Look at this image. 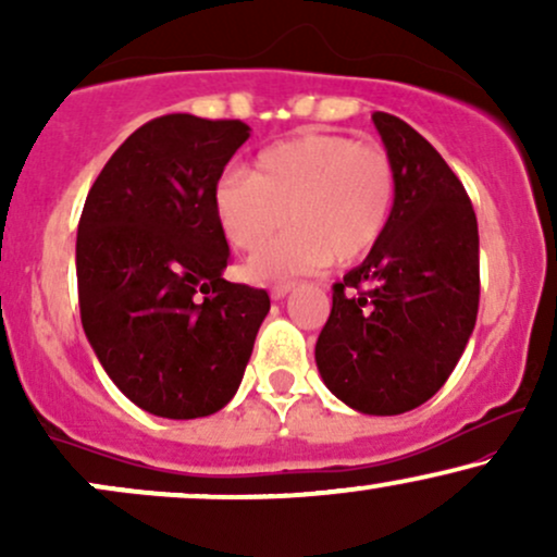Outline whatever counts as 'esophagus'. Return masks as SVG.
Masks as SVG:
<instances>
[{
  "label": "esophagus",
  "instance_id": "esophagus-1",
  "mask_svg": "<svg viewBox=\"0 0 557 557\" xmlns=\"http://www.w3.org/2000/svg\"><path fill=\"white\" fill-rule=\"evenodd\" d=\"M290 290H293L290 283H277V285L270 287V296H272V300H283Z\"/></svg>",
  "mask_w": 557,
  "mask_h": 557
}]
</instances>
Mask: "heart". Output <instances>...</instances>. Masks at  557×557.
I'll list each match as a JSON object with an SVG mask.
<instances>
[{"instance_id": "1", "label": "heart", "mask_w": 557, "mask_h": 557, "mask_svg": "<svg viewBox=\"0 0 557 557\" xmlns=\"http://www.w3.org/2000/svg\"><path fill=\"white\" fill-rule=\"evenodd\" d=\"M393 201L387 151L332 133L267 146L248 175H227L214 190L222 233L240 251H253L285 219L294 222L248 259V277L259 283L367 257L385 233Z\"/></svg>"}]
</instances>
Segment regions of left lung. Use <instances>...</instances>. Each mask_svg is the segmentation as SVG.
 <instances>
[{
	"mask_svg": "<svg viewBox=\"0 0 557 557\" xmlns=\"http://www.w3.org/2000/svg\"><path fill=\"white\" fill-rule=\"evenodd\" d=\"M372 120L395 170L393 212L369 257L332 285L314 356L345 406L398 417L445 385L474 332L479 230L430 140L387 112Z\"/></svg>",
	"mask_w": 557,
	"mask_h": 557,
	"instance_id": "8db88e82",
	"label": "left lung"
}]
</instances>
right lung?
<instances>
[{
    "label": "right lung",
    "instance_id": "1",
    "mask_svg": "<svg viewBox=\"0 0 557 557\" xmlns=\"http://www.w3.org/2000/svg\"><path fill=\"white\" fill-rule=\"evenodd\" d=\"M248 136L240 120L164 114L88 190L75 243L83 332L120 393L154 417L225 408L270 311L267 290L222 274L214 190Z\"/></svg>",
    "mask_w": 557,
    "mask_h": 557
}]
</instances>
